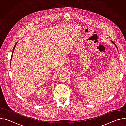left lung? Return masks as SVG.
<instances>
[{
	"mask_svg": "<svg viewBox=\"0 0 126 126\" xmlns=\"http://www.w3.org/2000/svg\"><path fill=\"white\" fill-rule=\"evenodd\" d=\"M112 43H114V44H115V43H114V42H113V41H112Z\"/></svg>",
	"mask_w": 126,
	"mask_h": 126,
	"instance_id": "left-lung-1",
	"label": "left lung"
}]
</instances>
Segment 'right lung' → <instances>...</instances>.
<instances>
[{"instance_id":"1","label":"right lung","mask_w":126,"mask_h":126,"mask_svg":"<svg viewBox=\"0 0 126 126\" xmlns=\"http://www.w3.org/2000/svg\"><path fill=\"white\" fill-rule=\"evenodd\" d=\"M16 44H17V43H15V45H14V48H13V51H12V56H11V59H12V55H13V52H14V49H15V46H16Z\"/></svg>"}]
</instances>
